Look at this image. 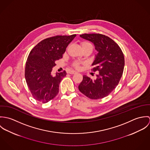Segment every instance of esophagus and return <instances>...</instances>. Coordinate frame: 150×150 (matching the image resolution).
<instances>
[{
	"label": "esophagus",
	"instance_id": "1",
	"mask_svg": "<svg viewBox=\"0 0 150 150\" xmlns=\"http://www.w3.org/2000/svg\"><path fill=\"white\" fill-rule=\"evenodd\" d=\"M76 73V71H74V70H70V71H69V72H68V73L71 74H75Z\"/></svg>",
	"mask_w": 150,
	"mask_h": 150
}]
</instances>
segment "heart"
<instances>
[{"mask_svg":"<svg viewBox=\"0 0 150 150\" xmlns=\"http://www.w3.org/2000/svg\"><path fill=\"white\" fill-rule=\"evenodd\" d=\"M81 45H82V47L84 48V47H89V48H91L92 50V45L91 43H89V42H83L81 43ZM83 64L82 62H76L73 64V66L77 69L79 68L80 67V64Z\"/></svg>","mask_w":150,"mask_h":150,"instance_id":"b5f03b06","label":"heart"}]
</instances>
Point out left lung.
<instances>
[{"instance_id": "1", "label": "left lung", "mask_w": 150, "mask_h": 150, "mask_svg": "<svg viewBox=\"0 0 150 150\" xmlns=\"http://www.w3.org/2000/svg\"><path fill=\"white\" fill-rule=\"evenodd\" d=\"M83 39L93 43L98 53L92 66L98 71L95 79L86 75L79 86L80 91L92 99H99L108 95L118 86L122 77L125 59L123 52L113 40L102 34H83Z\"/></svg>"}]
</instances>
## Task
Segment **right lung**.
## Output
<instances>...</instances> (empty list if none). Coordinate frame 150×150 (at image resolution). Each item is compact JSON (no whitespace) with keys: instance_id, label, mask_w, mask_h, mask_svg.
I'll list each match as a JSON object with an SVG mask.
<instances>
[{"instance_id":"1","label":"right lung","mask_w":150,"mask_h":150,"mask_svg":"<svg viewBox=\"0 0 150 150\" xmlns=\"http://www.w3.org/2000/svg\"><path fill=\"white\" fill-rule=\"evenodd\" d=\"M76 36V35L56 36L44 39L30 52L26 62L25 77L36 100L45 103L58 93L59 83L66 72L52 76V67L57 60L62 58L66 47Z\"/></svg>"}]
</instances>
